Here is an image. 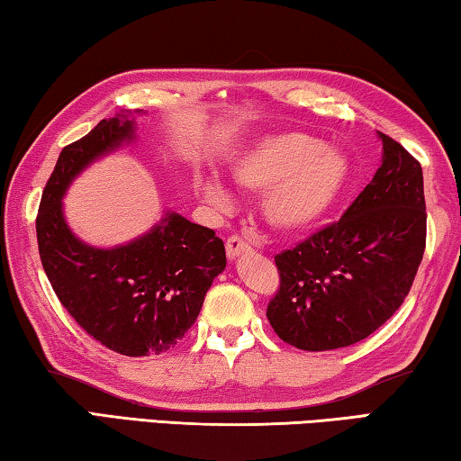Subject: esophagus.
Listing matches in <instances>:
<instances>
[{"label": "esophagus", "instance_id": "34e87169", "mask_svg": "<svg viewBox=\"0 0 461 461\" xmlns=\"http://www.w3.org/2000/svg\"><path fill=\"white\" fill-rule=\"evenodd\" d=\"M251 253V247H249L240 237H230L226 240V255H229L230 261H235L240 255Z\"/></svg>", "mask_w": 461, "mask_h": 461}]
</instances>
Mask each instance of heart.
I'll list each match as a JSON object with an SVG mask.
<instances>
[{"label":"heart","instance_id":"heart-1","mask_svg":"<svg viewBox=\"0 0 461 461\" xmlns=\"http://www.w3.org/2000/svg\"><path fill=\"white\" fill-rule=\"evenodd\" d=\"M239 187L266 194L261 216L276 232L300 235L314 229L341 200L351 163L341 149L304 132H282L249 145L230 165ZM198 192L210 206L229 208L230 194L214 177H202Z\"/></svg>","mask_w":461,"mask_h":461}]
</instances>
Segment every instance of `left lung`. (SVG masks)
<instances>
[{
	"label": "left lung",
	"mask_w": 461,
	"mask_h": 461,
	"mask_svg": "<svg viewBox=\"0 0 461 461\" xmlns=\"http://www.w3.org/2000/svg\"><path fill=\"white\" fill-rule=\"evenodd\" d=\"M382 165L343 218L276 255L280 292L267 306L277 337L304 351L361 341L394 314L425 253L420 163L378 132Z\"/></svg>",
	"instance_id": "8db88e82"
}]
</instances>
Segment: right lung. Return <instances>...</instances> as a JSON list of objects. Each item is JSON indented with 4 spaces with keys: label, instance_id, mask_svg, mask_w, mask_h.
<instances>
[{
    "label": "right lung",
    "instance_id": "obj_1",
    "mask_svg": "<svg viewBox=\"0 0 461 461\" xmlns=\"http://www.w3.org/2000/svg\"><path fill=\"white\" fill-rule=\"evenodd\" d=\"M139 114L126 110L105 118L60 150L36 218L41 261L60 304L87 335L128 357L176 347L226 267L214 230L171 210L145 235L116 247H94L71 230L67 190L89 165L137 139Z\"/></svg>",
    "mask_w": 461,
    "mask_h": 461
}]
</instances>
